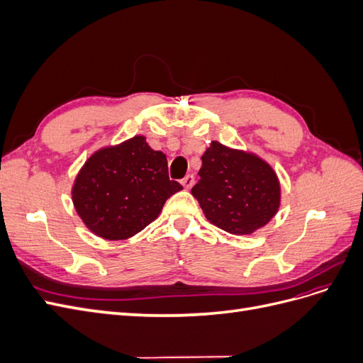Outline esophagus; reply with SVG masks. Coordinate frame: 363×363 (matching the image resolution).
Listing matches in <instances>:
<instances>
[{
    "instance_id": "34e87169",
    "label": "esophagus",
    "mask_w": 363,
    "mask_h": 363,
    "mask_svg": "<svg viewBox=\"0 0 363 363\" xmlns=\"http://www.w3.org/2000/svg\"><path fill=\"white\" fill-rule=\"evenodd\" d=\"M194 183H195V177H194L192 174H188V175H186V177L182 180V184H183L184 189H191L192 186H194Z\"/></svg>"
}]
</instances>
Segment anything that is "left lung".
Listing matches in <instances>:
<instances>
[{"mask_svg":"<svg viewBox=\"0 0 363 363\" xmlns=\"http://www.w3.org/2000/svg\"><path fill=\"white\" fill-rule=\"evenodd\" d=\"M201 160L200 180L191 192L212 224L232 235H250L277 213L280 183L267 162L216 140Z\"/></svg>","mask_w":363,"mask_h":363,"instance_id":"1","label":"left lung"}]
</instances>
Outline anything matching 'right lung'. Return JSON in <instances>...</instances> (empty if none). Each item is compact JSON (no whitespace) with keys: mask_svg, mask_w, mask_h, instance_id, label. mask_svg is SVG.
Wrapping results in <instances>:
<instances>
[{"mask_svg":"<svg viewBox=\"0 0 363 363\" xmlns=\"http://www.w3.org/2000/svg\"><path fill=\"white\" fill-rule=\"evenodd\" d=\"M183 186L169 180L168 160L144 136L96 151L72 188V201L87 228L111 240L127 239L159 216Z\"/></svg>","mask_w":363,"mask_h":363,"instance_id":"obj_1","label":"right lung"}]
</instances>
